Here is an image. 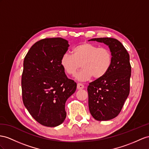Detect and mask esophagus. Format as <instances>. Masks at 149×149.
<instances>
[{
  "label": "esophagus",
  "mask_w": 149,
  "mask_h": 149,
  "mask_svg": "<svg viewBox=\"0 0 149 149\" xmlns=\"http://www.w3.org/2000/svg\"><path fill=\"white\" fill-rule=\"evenodd\" d=\"M77 89H79V90L82 89L84 88V86L83 84H81V83H79V84H77Z\"/></svg>",
  "instance_id": "esophagus-1"
}]
</instances>
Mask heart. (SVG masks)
<instances>
[{
    "label": "heart",
    "instance_id": "b5f03b06",
    "mask_svg": "<svg viewBox=\"0 0 149 149\" xmlns=\"http://www.w3.org/2000/svg\"><path fill=\"white\" fill-rule=\"evenodd\" d=\"M82 65V70L75 77L80 82L89 81L93 76L100 79L107 73L112 63V54L107 48L84 43L72 49V55L65 53L60 59V65L68 75H74Z\"/></svg>",
    "mask_w": 149,
    "mask_h": 149
}]
</instances>
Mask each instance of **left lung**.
Here are the masks:
<instances>
[{
	"label": "left lung",
	"mask_w": 149,
	"mask_h": 149,
	"mask_svg": "<svg viewBox=\"0 0 149 149\" xmlns=\"http://www.w3.org/2000/svg\"><path fill=\"white\" fill-rule=\"evenodd\" d=\"M89 41L103 43L108 46L112 54L108 72L87 87L91 115L97 121L109 120L120 113L130 93V56L121 42L114 38H93Z\"/></svg>",
	"instance_id": "left-lung-1"
}]
</instances>
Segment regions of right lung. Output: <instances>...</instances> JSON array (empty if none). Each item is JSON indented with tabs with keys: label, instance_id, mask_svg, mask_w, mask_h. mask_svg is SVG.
Masks as SVG:
<instances>
[{
	"label": "right lung",
	"instance_id": "obj_1",
	"mask_svg": "<svg viewBox=\"0 0 149 149\" xmlns=\"http://www.w3.org/2000/svg\"><path fill=\"white\" fill-rule=\"evenodd\" d=\"M68 47V41L62 38H45L32 46L24 60L22 101L34 119L46 127L63 123L66 101L77 88L60 65Z\"/></svg>",
	"mask_w": 149,
	"mask_h": 149
}]
</instances>
